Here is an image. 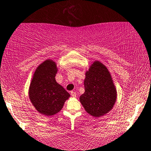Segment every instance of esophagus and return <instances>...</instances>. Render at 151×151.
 <instances>
[{"label":"esophagus","instance_id":"esophagus-1","mask_svg":"<svg viewBox=\"0 0 151 151\" xmlns=\"http://www.w3.org/2000/svg\"><path fill=\"white\" fill-rule=\"evenodd\" d=\"M70 93H71L72 96L74 97V98H75L76 95H77V94H76V93L74 92V91H71V92H70Z\"/></svg>","mask_w":151,"mask_h":151}]
</instances>
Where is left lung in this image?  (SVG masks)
Returning a JSON list of instances; mask_svg holds the SVG:
<instances>
[{
  "label": "left lung",
  "instance_id": "left-lung-1",
  "mask_svg": "<svg viewBox=\"0 0 151 151\" xmlns=\"http://www.w3.org/2000/svg\"><path fill=\"white\" fill-rule=\"evenodd\" d=\"M85 93L80 102L87 113L100 117L111 109L116 100V90L109 72L102 63L94 62L86 72Z\"/></svg>",
  "mask_w": 151,
  "mask_h": 151
}]
</instances>
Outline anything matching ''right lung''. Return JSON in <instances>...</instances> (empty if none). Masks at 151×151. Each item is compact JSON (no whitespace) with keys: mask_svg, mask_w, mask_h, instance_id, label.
I'll return each mask as SVG.
<instances>
[{"mask_svg":"<svg viewBox=\"0 0 151 151\" xmlns=\"http://www.w3.org/2000/svg\"><path fill=\"white\" fill-rule=\"evenodd\" d=\"M56 65L47 60L40 65L34 73L29 88V98L40 113L50 116L60 111L70 94L57 83Z\"/></svg>","mask_w":151,"mask_h":151,"instance_id":"right-lung-1","label":"right lung"}]
</instances>
